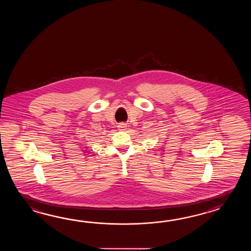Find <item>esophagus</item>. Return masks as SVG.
I'll list each match as a JSON object with an SVG mask.
<instances>
[{
	"label": "esophagus",
	"instance_id": "obj_1",
	"mask_svg": "<svg viewBox=\"0 0 251 251\" xmlns=\"http://www.w3.org/2000/svg\"><path fill=\"white\" fill-rule=\"evenodd\" d=\"M118 127L119 130L124 131V130H126V124L121 122V123L118 124Z\"/></svg>",
	"mask_w": 251,
	"mask_h": 251
}]
</instances>
